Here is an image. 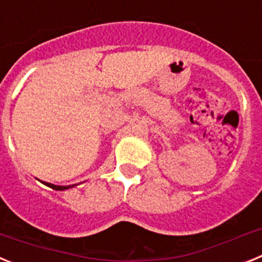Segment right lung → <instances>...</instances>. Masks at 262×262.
Listing matches in <instances>:
<instances>
[{
	"mask_svg": "<svg viewBox=\"0 0 262 262\" xmlns=\"http://www.w3.org/2000/svg\"><path fill=\"white\" fill-rule=\"evenodd\" d=\"M45 185H47V186L52 187V189H55V190H67V189H69V187H73L75 185H69V186H57V185H52L50 184V182H43Z\"/></svg>",
	"mask_w": 262,
	"mask_h": 262,
	"instance_id": "add662e5",
	"label": "right lung"
}]
</instances>
